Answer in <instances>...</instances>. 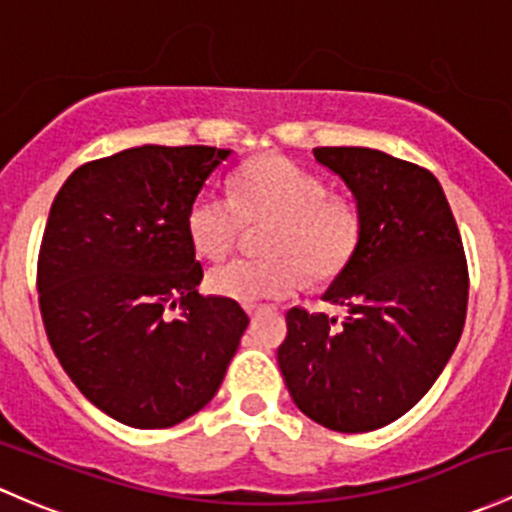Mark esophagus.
<instances>
[{
	"mask_svg": "<svg viewBox=\"0 0 512 512\" xmlns=\"http://www.w3.org/2000/svg\"><path fill=\"white\" fill-rule=\"evenodd\" d=\"M245 311H247V316H250V319L255 321L257 316H260V314H265V311H267V306H262V304H250V306H245Z\"/></svg>",
	"mask_w": 512,
	"mask_h": 512,
	"instance_id": "34e87169",
	"label": "esophagus"
}]
</instances>
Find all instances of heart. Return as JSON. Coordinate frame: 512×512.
<instances>
[{
    "label": "heart",
    "instance_id": "obj_1",
    "mask_svg": "<svg viewBox=\"0 0 512 512\" xmlns=\"http://www.w3.org/2000/svg\"><path fill=\"white\" fill-rule=\"evenodd\" d=\"M262 250L267 260H228L208 272L215 297L238 304L284 299L304 282H328L346 270L360 245L363 218L346 196L328 193L314 171L282 154L247 161L235 176L233 198L198 193L186 213L193 247L206 257L233 250L245 223H270Z\"/></svg>",
    "mask_w": 512,
    "mask_h": 512
}]
</instances>
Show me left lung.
I'll return each instance as SVG.
<instances>
[{
	"instance_id": "obj_1",
	"label": "left lung",
	"mask_w": 512,
	"mask_h": 512,
	"mask_svg": "<svg viewBox=\"0 0 512 512\" xmlns=\"http://www.w3.org/2000/svg\"><path fill=\"white\" fill-rule=\"evenodd\" d=\"M351 188L360 245L328 287L343 319L287 311L277 360L294 405L333 432H373L410 412L454 353L469 265L434 174L378 149L316 147Z\"/></svg>"
}]
</instances>
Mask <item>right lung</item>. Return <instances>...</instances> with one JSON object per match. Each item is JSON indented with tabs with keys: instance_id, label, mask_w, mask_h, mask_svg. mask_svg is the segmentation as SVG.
I'll return each mask as SVG.
<instances>
[{
	"instance_id": "right-lung-1",
	"label": "right lung",
	"mask_w": 512,
	"mask_h": 512,
	"mask_svg": "<svg viewBox=\"0 0 512 512\" xmlns=\"http://www.w3.org/2000/svg\"><path fill=\"white\" fill-rule=\"evenodd\" d=\"M230 157L215 147H144L78 166L43 230L36 287L53 353L98 410L166 429L213 400L247 319L201 297L186 213Z\"/></svg>"
}]
</instances>
